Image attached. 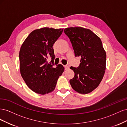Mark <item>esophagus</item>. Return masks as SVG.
I'll use <instances>...</instances> for the list:
<instances>
[{
  "mask_svg": "<svg viewBox=\"0 0 127 127\" xmlns=\"http://www.w3.org/2000/svg\"><path fill=\"white\" fill-rule=\"evenodd\" d=\"M64 69L65 70H68L69 69V66H67V65H65V66H64Z\"/></svg>",
  "mask_w": 127,
  "mask_h": 127,
  "instance_id": "esophagus-1",
  "label": "esophagus"
}]
</instances>
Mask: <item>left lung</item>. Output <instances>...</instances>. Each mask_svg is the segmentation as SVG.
Instances as JSON below:
<instances>
[{
    "mask_svg": "<svg viewBox=\"0 0 127 127\" xmlns=\"http://www.w3.org/2000/svg\"><path fill=\"white\" fill-rule=\"evenodd\" d=\"M64 32L69 38L75 57H81L79 67L70 68L75 73L70 85L79 93H91L98 87L105 73L106 55L102 41L91 30L81 27L64 29Z\"/></svg>",
    "mask_w": 127,
    "mask_h": 127,
    "instance_id": "8db88e82",
    "label": "left lung"
}]
</instances>
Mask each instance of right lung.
Here are the masks:
<instances>
[{
	"mask_svg": "<svg viewBox=\"0 0 127 127\" xmlns=\"http://www.w3.org/2000/svg\"><path fill=\"white\" fill-rule=\"evenodd\" d=\"M63 29L43 28L34 30L22 44L20 53V72L31 90L44 95L55 89L58 79L64 71L62 64L53 67L48 63V57L53 63L55 58L53 45L60 37Z\"/></svg>",
	"mask_w": 127,
	"mask_h": 127,
	"instance_id": "right-lung-1",
	"label": "right lung"
}]
</instances>
